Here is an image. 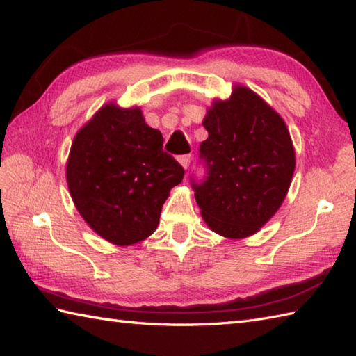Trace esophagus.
<instances>
[{
    "label": "esophagus",
    "instance_id": "1",
    "mask_svg": "<svg viewBox=\"0 0 356 356\" xmlns=\"http://www.w3.org/2000/svg\"><path fill=\"white\" fill-rule=\"evenodd\" d=\"M190 162H191V154H184V156L179 157V163L182 165L185 170L188 168V166H190Z\"/></svg>",
    "mask_w": 356,
    "mask_h": 356
}]
</instances>
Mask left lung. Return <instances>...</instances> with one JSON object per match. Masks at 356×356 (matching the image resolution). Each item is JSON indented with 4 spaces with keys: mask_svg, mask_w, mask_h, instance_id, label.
<instances>
[{
    "mask_svg": "<svg viewBox=\"0 0 356 356\" xmlns=\"http://www.w3.org/2000/svg\"><path fill=\"white\" fill-rule=\"evenodd\" d=\"M208 139L199 156L207 176L191 177L195 202L211 229L228 238L252 236L286 197L295 151L284 120L259 95L236 86L203 119Z\"/></svg>",
    "mask_w": 356,
    "mask_h": 356,
    "instance_id": "8db88e82",
    "label": "left lung"
}]
</instances>
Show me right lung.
<instances>
[{
  "instance_id": "obj_1",
  "label": "right lung",
  "mask_w": 356,
  "mask_h": 356,
  "mask_svg": "<svg viewBox=\"0 0 356 356\" xmlns=\"http://www.w3.org/2000/svg\"><path fill=\"white\" fill-rule=\"evenodd\" d=\"M162 133L140 108L107 104L74 136L67 184L82 218L119 246L138 243L157 228L172 186L185 170L162 149Z\"/></svg>"
}]
</instances>
